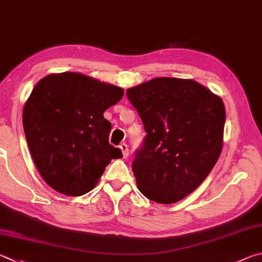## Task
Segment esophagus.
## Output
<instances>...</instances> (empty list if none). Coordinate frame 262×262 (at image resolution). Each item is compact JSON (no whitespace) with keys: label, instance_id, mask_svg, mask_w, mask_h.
<instances>
[{"label":"esophagus","instance_id":"obj_1","mask_svg":"<svg viewBox=\"0 0 262 262\" xmlns=\"http://www.w3.org/2000/svg\"><path fill=\"white\" fill-rule=\"evenodd\" d=\"M119 147H120V150L122 152V157L123 158H127L128 155H129V152H128V146L126 143H121L120 145H119Z\"/></svg>","mask_w":262,"mask_h":262}]
</instances>
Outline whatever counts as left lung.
I'll return each instance as SVG.
<instances>
[{
  "label": "left lung",
  "mask_w": 262,
  "mask_h": 262,
  "mask_svg": "<svg viewBox=\"0 0 262 262\" xmlns=\"http://www.w3.org/2000/svg\"><path fill=\"white\" fill-rule=\"evenodd\" d=\"M146 136L132 168L137 188L159 204H174L211 173L223 146L221 97L191 79L156 78L127 89Z\"/></svg>",
  "instance_id": "1"
}]
</instances>
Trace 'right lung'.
<instances>
[{"label":"right lung","mask_w":262,"mask_h":262,"mask_svg":"<svg viewBox=\"0 0 262 262\" xmlns=\"http://www.w3.org/2000/svg\"><path fill=\"white\" fill-rule=\"evenodd\" d=\"M123 89L78 72L42 78L24 105L23 126L32 158L46 183L68 196L93 190L121 150L108 143L103 113Z\"/></svg>","instance_id":"add662e5"}]
</instances>
